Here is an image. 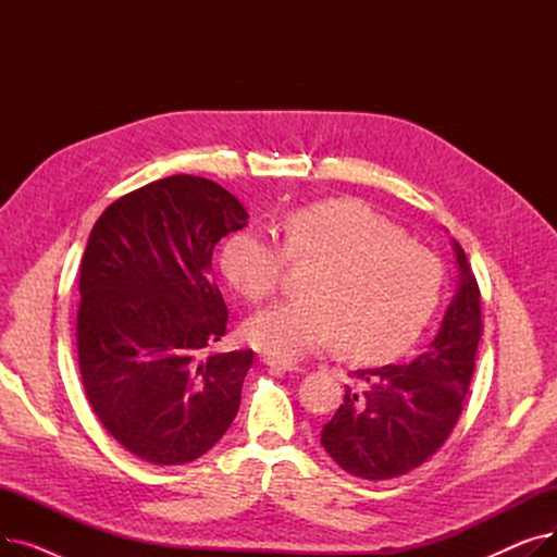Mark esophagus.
<instances>
[{
    "label": "esophagus",
    "mask_w": 557,
    "mask_h": 557,
    "mask_svg": "<svg viewBox=\"0 0 557 557\" xmlns=\"http://www.w3.org/2000/svg\"><path fill=\"white\" fill-rule=\"evenodd\" d=\"M261 361L267 363L269 368L284 370V372H298V370H300V366H298L296 361H286V359H277V357H263Z\"/></svg>",
    "instance_id": "1"
}]
</instances>
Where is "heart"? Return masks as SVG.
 <instances>
[{"label": "heart", "mask_w": 557, "mask_h": 557, "mask_svg": "<svg viewBox=\"0 0 557 557\" xmlns=\"http://www.w3.org/2000/svg\"><path fill=\"white\" fill-rule=\"evenodd\" d=\"M284 248L244 230L223 246V273L259 302L277 288L286 261H318L307 300L277 302L255 313L248 341L263 355L302 359L336 341L352 359H379L411 345L431 318L443 267L429 248L361 200H325L282 221Z\"/></svg>", "instance_id": "1"}]
</instances>
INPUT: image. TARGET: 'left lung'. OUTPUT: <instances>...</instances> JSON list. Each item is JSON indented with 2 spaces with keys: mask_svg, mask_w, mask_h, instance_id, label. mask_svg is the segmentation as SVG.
<instances>
[{
  "mask_svg": "<svg viewBox=\"0 0 557 557\" xmlns=\"http://www.w3.org/2000/svg\"><path fill=\"white\" fill-rule=\"evenodd\" d=\"M458 284L441 330L406 366L357 370L361 388L343 404L320 445L347 474L386 481L416 470L447 441L462 411L481 338V294L465 250L451 239Z\"/></svg>",
  "mask_w": 557,
  "mask_h": 557,
  "instance_id": "left-lung-1",
  "label": "left lung"
}]
</instances>
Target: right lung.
<instances>
[{
    "mask_svg": "<svg viewBox=\"0 0 557 557\" xmlns=\"http://www.w3.org/2000/svg\"><path fill=\"white\" fill-rule=\"evenodd\" d=\"M246 221L239 198L181 173L114 200L87 239L83 388L108 433L146 462H191L237 418L252 349L205 357V347L227 323L212 252Z\"/></svg>",
    "mask_w": 557,
    "mask_h": 557,
    "instance_id": "right-lung-1",
    "label": "right lung"
}]
</instances>
